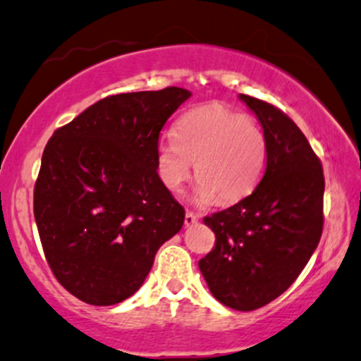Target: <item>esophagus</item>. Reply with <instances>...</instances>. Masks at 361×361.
<instances>
[{
  "mask_svg": "<svg viewBox=\"0 0 361 361\" xmlns=\"http://www.w3.org/2000/svg\"><path fill=\"white\" fill-rule=\"evenodd\" d=\"M197 221V214H194L192 212H188L185 213V218H184V224L185 225H194Z\"/></svg>",
  "mask_w": 361,
  "mask_h": 361,
  "instance_id": "1",
  "label": "esophagus"
}]
</instances>
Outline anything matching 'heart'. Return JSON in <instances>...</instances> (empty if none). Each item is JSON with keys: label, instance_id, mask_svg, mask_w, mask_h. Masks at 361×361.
Segmentation results:
<instances>
[{"label": "heart", "instance_id": "b5f03b06", "mask_svg": "<svg viewBox=\"0 0 361 361\" xmlns=\"http://www.w3.org/2000/svg\"><path fill=\"white\" fill-rule=\"evenodd\" d=\"M170 140L155 153L161 184L179 192L194 172L201 204L242 201L254 192L268 165V140L252 117L221 104L189 109L176 121Z\"/></svg>", "mask_w": 361, "mask_h": 361}]
</instances>
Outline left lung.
I'll use <instances>...</instances> for the list:
<instances>
[{"instance_id": "obj_1", "label": "left lung", "mask_w": 361, "mask_h": 361, "mask_svg": "<svg viewBox=\"0 0 361 361\" xmlns=\"http://www.w3.org/2000/svg\"><path fill=\"white\" fill-rule=\"evenodd\" d=\"M268 140V165L252 194L204 216L214 247L200 261L213 297L230 309L268 305L298 278L322 235L324 173L319 157L283 111L238 95Z\"/></svg>"}]
</instances>
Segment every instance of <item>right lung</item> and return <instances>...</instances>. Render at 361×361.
<instances>
[{"instance_id":"add662e5","label":"right lung","mask_w":361,"mask_h":361,"mask_svg":"<svg viewBox=\"0 0 361 361\" xmlns=\"http://www.w3.org/2000/svg\"><path fill=\"white\" fill-rule=\"evenodd\" d=\"M189 97L179 87L105 97L46 145L35 224L56 279L82 302L114 305L131 297L160 245L184 225L155 153L161 128Z\"/></svg>"}]
</instances>
